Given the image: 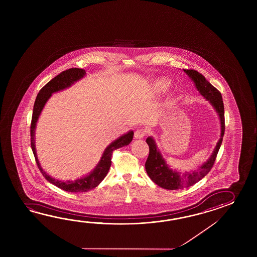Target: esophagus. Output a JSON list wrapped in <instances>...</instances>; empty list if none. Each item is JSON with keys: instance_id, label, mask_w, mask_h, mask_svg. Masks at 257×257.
Segmentation results:
<instances>
[{"instance_id": "esophagus-1", "label": "esophagus", "mask_w": 257, "mask_h": 257, "mask_svg": "<svg viewBox=\"0 0 257 257\" xmlns=\"http://www.w3.org/2000/svg\"><path fill=\"white\" fill-rule=\"evenodd\" d=\"M145 135H146V131L144 130H137L134 133L135 139H142L145 137Z\"/></svg>"}]
</instances>
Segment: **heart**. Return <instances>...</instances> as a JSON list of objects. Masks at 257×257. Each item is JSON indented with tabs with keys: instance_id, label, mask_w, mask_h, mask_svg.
Instances as JSON below:
<instances>
[{
	"instance_id": "b5f03b06",
	"label": "heart",
	"mask_w": 257,
	"mask_h": 257,
	"mask_svg": "<svg viewBox=\"0 0 257 257\" xmlns=\"http://www.w3.org/2000/svg\"><path fill=\"white\" fill-rule=\"evenodd\" d=\"M170 86L169 81L165 79H161L153 83V87L155 92L157 93H164L168 90Z\"/></svg>"
}]
</instances>
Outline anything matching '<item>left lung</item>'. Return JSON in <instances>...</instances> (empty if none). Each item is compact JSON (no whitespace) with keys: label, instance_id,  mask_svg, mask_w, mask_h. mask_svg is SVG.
Wrapping results in <instances>:
<instances>
[{"label":"left lung","instance_id":"obj_1","mask_svg":"<svg viewBox=\"0 0 257 257\" xmlns=\"http://www.w3.org/2000/svg\"><path fill=\"white\" fill-rule=\"evenodd\" d=\"M187 76L194 82L197 91L204 98L209 102L214 110L216 111L220 124V138L214 148L210 157L194 172L182 173L177 170L172 169L169 164L166 163L163 154L160 152L153 137H148L147 142L150 148V153L148 156L145 169L149 177L160 187L168 190H177L190 186L200 180L213 166L214 162L217 157L218 150L222 143L224 131H225V121H224V105L221 93L211 83L206 80V78L198 71L194 70H183Z\"/></svg>","mask_w":257,"mask_h":257}]
</instances>
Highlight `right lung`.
I'll list each match as a JSON object with an SVG mask.
<instances>
[{
  "mask_svg": "<svg viewBox=\"0 0 257 257\" xmlns=\"http://www.w3.org/2000/svg\"><path fill=\"white\" fill-rule=\"evenodd\" d=\"M86 75V71L82 69L72 68L67 71H62L59 75L53 78L49 81L37 95L35 101L33 108V115L32 121L30 126V134H31V148L33 151L34 156L36 158V162L39 166L40 172L42 173L44 177L49 181V183L53 184L54 186H58L60 189L64 191L71 192V193H78V192H87L94 187L98 186L99 184L104 180V177L107 175L111 166V157L112 153L116 149L126 146L131 143L134 132L130 131L126 134L117 138L114 142H111L107 147L104 149L102 157L100 159L98 164L93 168V171L88 173L87 175L78 178L76 180H58L48 175L41 167L39 163L37 150H36V142H35V131L37 127V122L39 120L40 114L43 110L44 106L48 102L53 93L65 90L67 88L71 87L75 82L80 81L83 77Z\"/></svg>",
  "mask_w": 257,
  "mask_h": 257,
  "instance_id": "right-lung-1",
  "label": "right lung"
}]
</instances>
